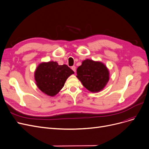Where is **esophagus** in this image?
<instances>
[{
	"label": "esophagus",
	"instance_id": "34e87169",
	"mask_svg": "<svg viewBox=\"0 0 149 149\" xmlns=\"http://www.w3.org/2000/svg\"><path fill=\"white\" fill-rule=\"evenodd\" d=\"M71 69H72L73 70L74 72H75V71H76V68H75V66H72V68H71Z\"/></svg>",
	"mask_w": 149,
	"mask_h": 149
}]
</instances>
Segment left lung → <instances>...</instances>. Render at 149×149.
Listing matches in <instances>:
<instances>
[{
	"instance_id": "obj_1",
	"label": "left lung",
	"mask_w": 149,
	"mask_h": 149,
	"mask_svg": "<svg viewBox=\"0 0 149 149\" xmlns=\"http://www.w3.org/2000/svg\"><path fill=\"white\" fill-rule=\"evenodd\" d=\"M77 77L84 87L93 93L99 92L109 80V70L104 64L86 59L77 69Z\"/></svg>"
}]
</instances>
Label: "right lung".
Wrapping results in <instances>:
<instances>
[{"mask_svg":"<svg viewBox=\"0 0 149 149\" xmlns=\"http://www.w3.org/2000/svg\"><path fill=\"white\" fill-rule=\"evenodd\" d=\"M74 74L66 64L58 65L56 61L42 63L35 72L38 88L49 96H54L63 88L67 79Z\"/></svg>","mask_w":149,"mask_h":149,"instance_id":"right-lung-1","label":"right lung"}]
</instances>
